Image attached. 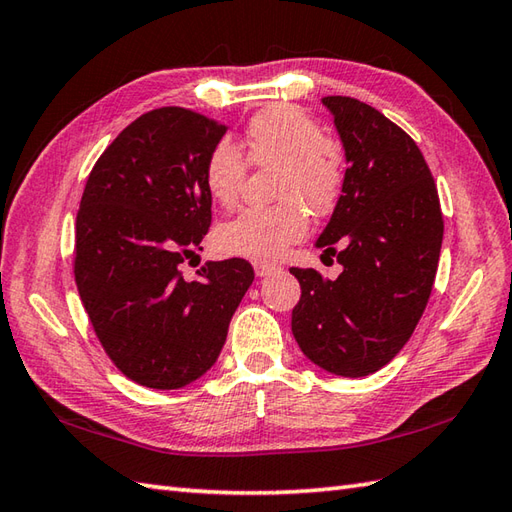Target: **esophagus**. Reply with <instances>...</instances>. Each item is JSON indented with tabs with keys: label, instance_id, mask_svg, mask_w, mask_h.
I'll return each mask as SVG.
<instances>
[{
	"label": "esophagus",
	"instance_id": "obj_1",
	"mask_svg": "<svg viewBox=\"0 0 512 512\" xmlns=\"http://www.w3.org/2000/svg\"><path fill=\"white\" fill-rule=\"evenodd\" d=\"M253 268H255L257 277H268L270 273H275V270H277L275 264H268V262H255Z\"/></svg>",
	"mask_w": 512,
	"mask_h": 512
}]
</instances>
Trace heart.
<instances>
[{"instance_id": "heart-1", "label": "heart", "mask_w": 512, "mask_h": 512, "mask_svg": "<svg viewBox=\"0 0 512 512\" xmlns=\"http://www.w3.org/2000/svg\"><path fill=\"white\" fill-rule=\"evenodd\" d=\"M248 165L277 167L273 206H250L217 226L215 246L231 257L277 262L308 235V211L328 215L347 182V151L339 138L292 103H275L248 118L242 149L217 140L204 158V187L220 206H233L242 193Z\"/></svg>"}]
</instances>
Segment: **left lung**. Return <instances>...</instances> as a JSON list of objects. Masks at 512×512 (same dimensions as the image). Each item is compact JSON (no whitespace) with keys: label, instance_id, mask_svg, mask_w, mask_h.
<instances>
[{"label":"left lung","instance_id":"8db88e82","mask_svg":"<svg viewBox=\"0 0 512 512\" xmlns=\"http://www.w3.org/2000/svg\"><path fill=\"white\" fill-rule=\"evenodd\" d=\"M323 103L350 167L317 246L336 255L343 273L328 281L314 268H290L301 284L292 334L312 363L358 378L387 365L416 330L436 279L444 220L427 160L405 129L352 96Z\"/></svg>","mask_w":512,"mask_h":512}]
</instances>
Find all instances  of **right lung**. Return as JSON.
Wrapping results in <instances>:
<instances>
[{"mask_svg":"<svg viewBox=\"0 0 512 512\" xmlns=\"http://www.w3.org/2000/svg\"><path fill=\"white\" fill-rule=\"evenodd\" d=\"M226 125L187 107L129 123L85 182L74 281L105 354L134 383L178 389L209 369L255 270L246 259L182 275L211 226L204 158Z\"/></svg>","mask_w":512,"mask_h":512,"instance_id":"right-lung-1","label":"right lung"}]
</instances>
